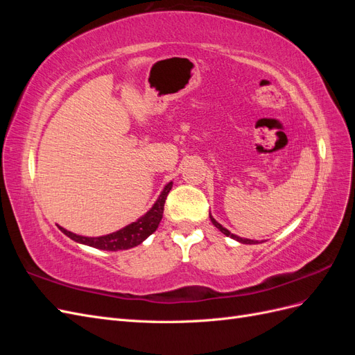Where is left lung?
Listing matches in <instances>:
<instances>
[{
    "label": "left lung",
    "mask_w": 355,
    "mask_h": 355,
    "mask_svg": "<svg viewBox=\"0 0 355 355\" xmlns=\"http://www.w3.org/2000/svg\"><path fill=\"white\" fill-rule=\"evenodd\" d=\"M210 220H211V223L214 225V227H216L220 232H223L225 235H227V237H231V239H234V240H237V241H240V243H243V244H256L257 241H254V240H249V239H241V237H239V235H234V234H231L227 228H223L222 225L219 223V222H216L213 219V216L210 214Z\"/></svg>",
    "instance_id": "obj_1"
}]
</instances>
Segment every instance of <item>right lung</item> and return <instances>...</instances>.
Returning a JSON list of instances; mask_svg holds the SVG:
<instances>
[{
    "label": "right lung",
    "mask_w": 355,
    "mask_h": 355,
    "mask_svg": "<svg viewBox=\"0 0 355 355\" xmlns=\"http://www.w3.org/2000/svg\"><path fill=\"white\" fill-rule=\"evenodd\" d=\"M171 187H173V182H168V184L164 187V189L161 191V194L154 206L151 207V210H148L141 219L127 225V227H124L123 230L116 232L102 235V237H83V235L73 234L62 227H59V230L65 235H68L71 240L94 247V249L110 250V252L132 249V247L139 245L142 241H145L149 235L155 232V230L158 228L161 219H163L164 202Z\"/></svg>",
    "instance_id": "1"
}]
</instances>
